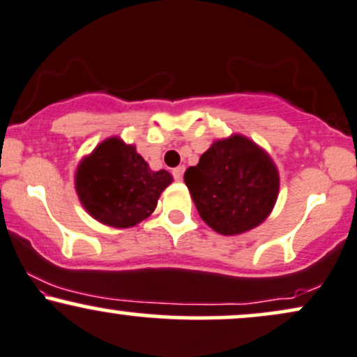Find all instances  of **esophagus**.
<instances>
[{"instance_id": "34e87169", "label": "esophagus", "mask_w": 357, "mask_h": 357, "mask_svg": "<svg viewBox=\"0 0 357 357\" xmlns=\"http://www.w3.org/2000/svg\"><path fill=\"white\" fill-rule=\"evenodd\" d=\"M171 174H173V178L176 179V181H181V179H183V174H184V166H178V167H174V169L171 171Z\"/></svg>"}]
</instances>
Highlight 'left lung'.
Here are the masks:
<instances>
[{"label": "left lung", "mask_w": 357, "mask_h": 357, "mask_svg": "<svg viewBox=\"0 0 357 357\" xmlns=\"http://www.w3.org/2000/svg\"><path fill=\"white\" fill-rule=\"evenodd\" d=\"M184 183L203 221L226 236L261 225L279 190L271 158L239 135L216 141L196 166L188 167Z\"/></svg>", "instance_id": "obj_1"}]
</instances>
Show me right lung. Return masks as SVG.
I'll use <instances>...</instances> for the list:
<instances>
[{
  "label": "right lung",
  "mask_w": 357,
  "mask_h": 357,
  "mask_svg": "<svg viewBox=\"0 0 357 357\" xmlns=\"http://www.w3.org/2000/svg\"><path fill=\"white\" fill-rule=\"evenodd\" d=\"M173 178L149 169L135 146L109 137L81 161L76 192L94 220L113 227H131L148 218Z\"/></svg>",
  "instance_id": "add662e5"
}]
</instances>
